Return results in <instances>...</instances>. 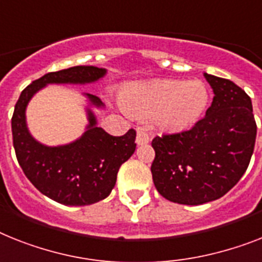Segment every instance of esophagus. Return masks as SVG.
<instances>
[{
    "label": "esophagus",
    "mask_w": 262,
    "mask_h": 262,
    "mask_svg": "<svg viewBox=\"0 0 262 262\" xmlns=\"http://www.w3.org/2000/svg\"><path fill=\"white\" fill-rule=\"evenodd\" d=\"M148 142H150V135L146 131H143V129H139L138 134H136V143L142 146V144H147Z\"/></svg>",
    "instance_id": "34e87169"
}]
</instances>
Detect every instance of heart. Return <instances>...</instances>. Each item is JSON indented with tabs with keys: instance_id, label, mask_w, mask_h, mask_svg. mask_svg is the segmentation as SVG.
Instances as JSON below:
<instances>
[{
	"instance_id": "b5f03b06",
	"label": "heart",
	"mask_w": 262,
	"mask_h": 262,
	"mask_svg": "<svg viewBox=\"0 0 262 262\" xmlns=\"http://www.w3.org/2000/svg\"><path fill=\"white\" fill-rule=\"evenodd\" d=\"M123 108L135 118H151L163 131L178 133L193 127L209 101L200 80H151L135 83L123 91Z\"/></svg>"
}]
</instances>
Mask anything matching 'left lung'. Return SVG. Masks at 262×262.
Listing matches in <instances>:
<instances>
[{
    "instance_id": "left-lung-1",
    "label": "left lung",
    "mask_w": 262,
    "mask_h": 262,
    "mask_svg": "<svg viewBox=\"0 0 262 262\" xmlns=\"http://www.w3.org/2000/svg\"><path fill=\"white\" fill-rule=\"evenodd\" d=\"M204 76L214 94L205 118L191 129L152 139V181L175 204L195 206L221 198L241 179L254 150L250 97L230 80Z\"/></svg>"
}]
</instances>
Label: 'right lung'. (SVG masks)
Masks as SVG:
<instances>
[{
  "mask_svg": "<svg viewBox=\"0 0 262 262\" xmlns=\"http://www.w3.org/2000/svg\"><path fill=\"white\" fill-rule=\"evenodd\" d=\"M107 75V69L77 66L51 72L34 80L19 95L12 118L13 146L24 174L32 185L51 200L67 206H85L104 200L114 189L119 167L135 151L134 129L123 136H112L97 127L94 110H103L97 96L85 97L87 126L73 142L47 146L28 128L27 108L32 97L49 84H94Z\"/></svg>",
  "mask_w": 262,
  "mask_h": 262,
  "instance_id": "1",
  "label": "right lung"
}]
</instances>
